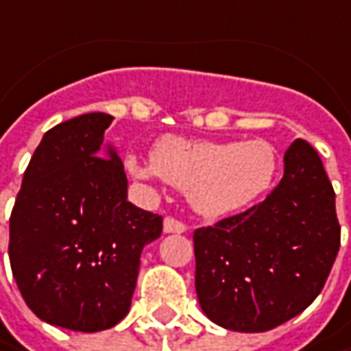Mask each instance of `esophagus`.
Returning <instances> with one entry per match:
<instances>
[{"label": "esophagus", "mask_w": 351, "mask_h": 351, "mask_svg": "<svg viewBox=\"0 0 351 351\" xmlns=\"http://www.w3.org/2000/svg\"><path fill=\"white\" fill-rule=\"evenodd\" d=\"M189 228H186V223L180 220H176L173 216H169V218H165V232L167 234H184Z\"/></svg>", "instance_id": "1"}]
</instances>
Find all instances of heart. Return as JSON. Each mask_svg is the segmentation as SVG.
Masks as SVG:
<instances>
[{
  "label": "heart",
  "instance_id": "heart-1",
  "mask_svg": "<svg viewBox=\"0 0 351 351\" xmlns=\"http://www.w3.org/2000/svg\"><path fill=\"white\" fill-rule=\"evenodd\" d=\"M133 175L160 176L189 192L192 206L204 216H226L253 204L273 184L277 153L261 139L252 141H189L162 137L153 149L151 165L128 159Z\"/></svg>",
  "mask_w": 351,
  "mask_h": 351
}]
</instances>
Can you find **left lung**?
Instances as JSON below:
<instances>
[{"label":"left lung","mask_w":351,"mask_h":351,"mask_svg":"<svg viewBox=\"0 0 351 351\" xmlns=\"http://www.w3.org/2000/svg\"><path fill=\"white\" fill-rule=\"evenodd\" d=\"M192 239L198 300L218 326L267 332L308 308L340 250L336 192L314 147L297 139L263 202Z\"/></svg>","instance_id":"1"}]
</instances>
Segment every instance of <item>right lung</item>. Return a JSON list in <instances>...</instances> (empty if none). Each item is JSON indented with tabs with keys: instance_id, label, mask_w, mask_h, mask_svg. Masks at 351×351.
I'll list each match as a JSON object with an SVG mask.
<instances>
[{
	"instance_id": "obj_1",
	"label": "right lung",
	"mask_w": 351,
	"mask_h": 351,
	"mask_svg": "<svg viewBox=\"0 0 351 351\" xmlns=\"http://www.w3.org/2000/svg\"><path fill=\"white\" fill-rule=\"evenodd\" d=\"M112 121L94 112L47 131L9 218V263L27 306L76 332L130 313L141 252L162 232V216L128 200L117 153L104 151Z\"/></svg>"
}]
</instances>
